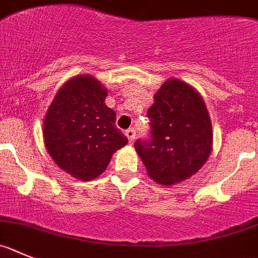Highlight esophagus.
I'll return each mask as SVG.
<instances>
[{"label":"esophagus","instance_id":"1","mask_svg":"<svg viewBox=\"0 0 258 258\" xmlns=\"http://www.w3.org/2000/svg\"><path fill=\"white\" fill-rule=\"evenodd\" d=\"M126 136H127V139H128L130 144H132V143H134V140H135V136H136V131H135L134 128L127 130V131H126Z\"/></svg>","mask_w":258,"mask_h":258}]
</instances>
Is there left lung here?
Segmentation results:
<instances>
[{
  "label": "left lung",
  "instance_id": "8db88e82",
  "mask_svg": "<svg viewBox=\"0 0 258 258\" xmlns=\"http://www.w3.org/2000/svg\"><path fill=\"white\" fill-rule=\"evenodd\" d=\"M152 136L135 143L152 180L171 186L191 177L210 158L213 132L210 113L197 89L169 78L148 109Z\"/></svg>",
  "mask_w": 258,
  "mask_h": 258
}]
</instances>
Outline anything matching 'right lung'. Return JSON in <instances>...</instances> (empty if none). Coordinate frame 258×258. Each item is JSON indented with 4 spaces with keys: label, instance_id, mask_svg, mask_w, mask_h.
Instances as JSON below:
<instances>
[{
    "label": "right lung",
    "instance_id": "1",
    "mask_svg": "<svg viewBox=\"0 0 258 258\" xmlns=\"http://www.w3.org/2000/svg\"><path fill=\"white\" fill-rule=\"evenodd\" d=\"M108 90L90 74L67 81L43 119V143L55 163L81 181L100 176L128 140L115 127Z\"/></svg>",
    "mask_w": 258,
    "mask_h": 258
}]
</instances>
